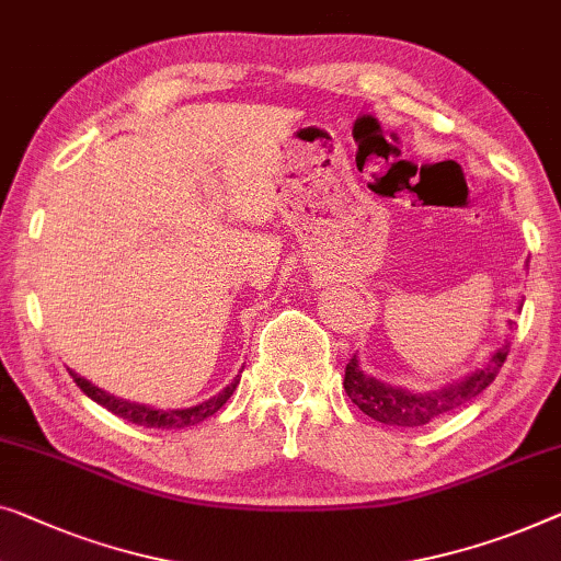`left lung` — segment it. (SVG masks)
<instances>
[{
    "instance_id": "left-lung-1",
    "label": "left lung",
    "mask_w": 561,
    "mask_h": 561,
    "mask_svg": "<svg viewBox=\"0 0 561 561\" xmlns=\"http://www.w3.org/2000/svg\"><path fill=\"white\" fill-rule=\"evenodd\" d=\"M524 306V304H518ZM508 329H514V323L508 321ZM508 341L503 339V344L489 356V362L481 369L468 371L466 377H460L450 385H443L437 389H425V392H415V389H404L387 385L377 377L367 375L359 367V356H352V362L346 364L344 375V389L356 408L371 420L385 422V425L397 427H420L427 422L437 420L440 415L458 410L460 404H466L483 392L503 367L508 356Z\"/></svg>"
}]
</instances>
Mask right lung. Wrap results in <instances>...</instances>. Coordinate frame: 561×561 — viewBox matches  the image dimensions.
<instances>
[{
	"instance_id": "obj_1",
	"label": "right lung",
	"mask_w": 561,
	"mask_h": 561,
	"mask_svg": "<svg viewBox=\"0 0 561 561\" xmlns=\"http://www.w3.org/2000/svg\"><path fill=\"white\" fill-rule=\"evenodd\" d=\"M70 377L76 385L83 389V392L91 397L93 402L103 404L105 410L113 412V415L124 417L128 422H134V425H144V427H161V430H176V427H190V425H197V422L207 420L209 415H215L217 410L222 408V404L230 400V394L234 392V387L240 385V375L234 377L230 385H227L222 392H217L215 397H209V400L199 402V404H192V408H176V410H157L151 408V404H139V402H128V400H121L116 394H108L103 392L101 387H95L88 381L85 377L76 375V371L68 369Z\"/></svg>"
}]
</instances>
